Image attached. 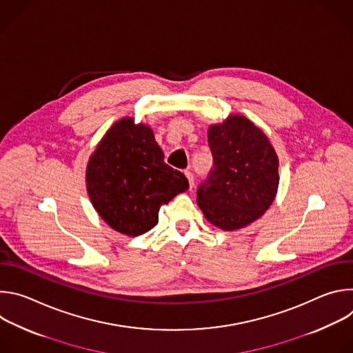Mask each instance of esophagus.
Returning <instances> with one entry per match:
<instances>
[{
	"mask_svg": "<svg viewBox=\"0 0 353 353\" xmlns=\"http://www.w3.org/2000/svg\"><path fill=\"white\" fill-rule=\"evenodd\" d=\"M184 174H185V177L188 179V183H190V187H192L194 185V174H192V172L190 170V169H187L185 172H184Z\"/></svg>",
	"mask_w": 353,
	"mask_h": 353,
	"instance_id": "obj_1",
	"label": "esophagus"
}]
</instances>
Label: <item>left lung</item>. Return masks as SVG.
<instances>
[{
  "label": "left lung",
  "mask_w": 353,
  "mask_h": 353,
  "mask_svg": "<svg viewBox=\"0 0 353 353\" xmlns=\"http://www.w3.org/2000/svg\"><path fill=\"white\" fill-rule=\"evenodd\" d=\"M208 145L214 165L196 188L205 218L223 230L259 219L276 194L278 157L265 134L243 116L211 125Z\"/></svg>",
  "instance_id": "1"
}]
</instances>
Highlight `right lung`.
Masks as SVG:
<instances>
[{"instance_id":"add662e5","label":"right lung","mask_w":353,"mask_h":353,"mask_svg":"<svg viewBox=\"0 0 353 353\" xmlns=\"http://www.w3.org/2000/svg\"><path fill=\"white\" fill-rule=\"evenodd\" d=\"M86 185L94 210L114 230L139 236L157 226L161 207L185 191L188 180L165 163L152 130L123 119L90 157Z\"/></svg>"}]
</instances>
